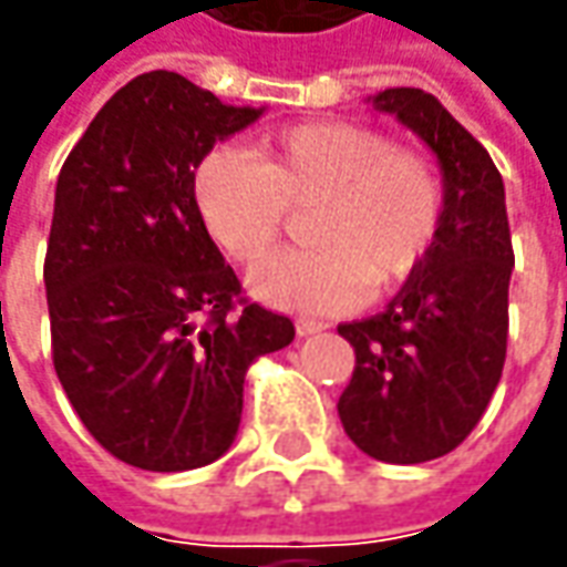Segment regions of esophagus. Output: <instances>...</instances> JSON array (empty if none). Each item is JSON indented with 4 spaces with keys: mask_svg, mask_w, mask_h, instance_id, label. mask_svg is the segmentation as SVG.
Segmentation results:
<instances>
[{
    "mask_svg": "<svg viewBox=\"0 0 567 567\" xmlns=\"http://www.w3.org/2000/svg\"><path fill=\"white\" fill-rule=\"evenodd\" d=\"M295 329H298L300 338H307V334L326 332L329 326H326V322H319V319H298V322H295Z\"/></svg>",
    "mask_w": 567,
    "mask_h": 567,
    "instance_id": "obj_1",
    "label": "esophagus"
}]
</instances>
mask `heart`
Here are the masks:
<instances>
[{
	"instance_id": "1",
	"label": "heart",
	"mask_w": 567,
	"mask_h": 567,
	"mask_svg": "<svg viewBox=\"0 0 567 567\" xmlns=\"http://www.w3.org/2000/svg\"><path fill=\"white\" fill-rule=\"evenodd\" d=\"M207 235L254 264L282 235L288 210L313 207L310 251L272 254L251 269L254 298L279 310L338 313L369 288L410 279L437 241L444 183L429 154L348 121L285 126L251 154L214 148L192 179Z\"/></svg>"
}]
</instances>
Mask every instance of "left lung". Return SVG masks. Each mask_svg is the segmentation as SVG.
<instances>
[{
    "label": "left lung",
    "instance_id": "1",
    "mask_svg": "<svg viewBox=\"0 0 567 567\" xmlns=\"http://www.w3.org/2000/svg\"><path fill=\"white\" fill-rule=\"evenodd\" d=\"M372 105L437 154L444 223L425 264L381 313L338 326L357 353L338 415L372 460L415 465L456 450L494 396L515 254L506 188L487 148L429 92L384 90Z\"/></svg>",
    "mask_w": 567,
    "mask_h": 567
}]
</instances>
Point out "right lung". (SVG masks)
<instances>
[{
  "label": "right lung",
  "instance_id": "1",
  "mask_svg": "<svg viewBox=\"0 0 567 567\" xmlns=\"http://www.w3.org/2000/svg\"><path fill=\"white\" fill-rule=\"evenodd\" d=\"M260 114L179 73H142L58 173L42 267L52 363L92 437L145 472L219 460L248 365L295 341L288 316L241 298L192 192L204 154Z\"/></svg>",
  "mask_w": 567,
  "mask_h": 567
}]
</instances>
